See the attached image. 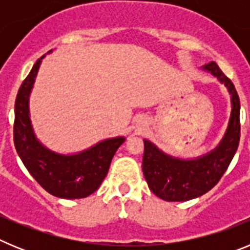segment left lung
Segmentation results:
<instances>
[{
  "instance_id": "left-lung-1",
  "label": "left lung",
  "mask_w": 250,
  "mask_h": 250,
  "mask_svg": "<svg viewBox=\"0 0 250 250\" xmlns=\"http://www.w3.org/2000/svg\"><path fill=\"white\" fill-rule=\"evenodd\" d=\"M231 95V118L227 134L215 150L195 160H180L165 155L150 141L144 140L143 173L150 190L167 202H187L213 189L228 169L240 139V101L230 79L214 61L204 66Z\"/></svg>"
}]
</instances>
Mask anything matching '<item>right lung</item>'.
<instances>
[{
  "mask_svg": "<svg viewBox=\"0 0 250 250\" xmlns=\"http://www.w3.org/2000/svg\"><path fill=\"white\" fill-rule=\"evenodd\" d=\"M42 57L37 60L16 96L15 147L26 169L46 191L63 199L86 198L101 185L124 138L107 139L76 155H60L40 144L31 127L28 96Z\"/></svg>",
  "mask_w": 250,
  "mask_h": 250,
  "instance_id": "add662e5",
  "label": "right lung"
}]
</instances>
